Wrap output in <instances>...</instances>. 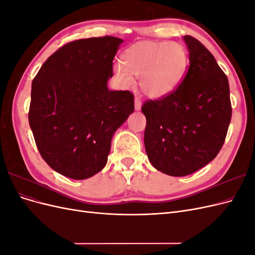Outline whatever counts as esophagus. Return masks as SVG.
Listing matches in <instances>:
<instances>
[{
    "label": "esophagus",
    "mask_w": 255,
    "mask_h": 255,
    "mask_svg": "<svg viewBox=\"0 0 255 255\" xmlns=\"http://www.w3.org/2000/svg\"><path fill=\"white\" fill-rule=\"evenodd\" d=\"M141 109V100L139 97H135V110L139 111Z\"/></svg>",
    "instance_id": "1"
}]
</instances>
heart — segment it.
I'll return each mask as SVG.
<instances>
[{
    "mask_svg": "<svg viewBox=\"0 0 255 255\" xmlns=\"http://www.w3.org/2000/svg\"><path fill=\"white\" fill-rule=\"evenodd\" d=\"M188 66L187 51L177 42L139 41L122 55V66L116 67L120 80L128 85L139 76V86L151 98L169 96L180 86Z\"/></svg>",
    "mask_w": 255,
    "mask_h": 255,
    "instance_id": "obj_1",
    "label": "heart"
}]
</instances>
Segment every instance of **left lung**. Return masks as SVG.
<instances>
[{
	"instance_id": "8db88e82",
	"label": "left lung",
	"mask_w": 255,
	"mask_h": 255,
	"mask_svg": "<svg viewBox=\"0 0 255 255\" xmlns=\"http://www.w3.org/2000/svg\"><path fill=\"white\" fill-rule=\"evenodd\" d=\"M184 40L189 66L180 86L141 106L146 155L154 168L172 176L188 175L217 156L232 117L227 75L196 38Z\"/></svg>"
}]
</instances>
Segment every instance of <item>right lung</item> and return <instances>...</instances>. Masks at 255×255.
I'll use <instances>...</instances> for the list:
<instances>
[{
    "label": "right lung",
    "instance_id": "obj_1",
    "mask_svg": "<svg viewBox=\"0 0 255 255\" xmlns=\"http://www.w3.org/2000/svg\"><path fill=\"white\" fill-rule=\"evenodd\" d=\"M117 37L68 42L44 61L32 83L29 127L41 157L73 180L101 171L112 137L134 112L128 90H109Z\"/></svg>",
    "mask_w": 255,
    "mask_h": 255
}]
</instances>
